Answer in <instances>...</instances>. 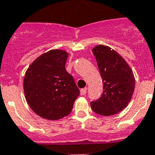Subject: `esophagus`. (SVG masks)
I'll return each mask as SVG.
<instances>
[{"instance_id":"obj_1","label":"esophagus","mask_w":155,"mask_h":155,"mask_svg":"<svg viewBox=\"0 0 155 155\" xmlns=\"http://www.w3.org/2000/svg\"><path fill=\"white\" fill-rule=\"evenodd\" d=\"M87 93V89L86 88H83L80 90V95H85Z\"/></svg>"}]
</instances>
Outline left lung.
Listing matches in <instances>:
<instances>
[{
    "label": "left lung",
    "instance_id": "left-lung-1",
    "mask_svg": "<svg viewBox=\"0 0 155 155\" xmlns=\"http://www.w3.org/2000/svg\"><path fill=\"white\" fill-rule=\"evenodd\" d=\"M104 83L101 97L91 102L95 113L110 116L127 106L134 93V77L130 66L118 52L104 45L92 49Z\"/></svg>",
    "mask_w": 155,
    "mask_h": 155
}]
</instances>
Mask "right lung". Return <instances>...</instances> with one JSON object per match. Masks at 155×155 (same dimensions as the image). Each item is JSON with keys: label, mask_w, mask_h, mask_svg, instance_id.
<instances>
[{"label": "right lung", "mask_w": 155, "mask_h": 155, "mask_svg": "<svg viewBox=\"0 0 155 155\" xmlns=\"http://www.w3.org/2000/svg\"><path fill=\"white\" fill-rule=\"evenodd\" d=\"M68 57L67 51L51 50L39 56L25 73L26 100L44 119L57 120L68 115L80 95L74 78L65 69Z\"/></svg>", "instance_id": "right-lung-1"}]
</instances>
